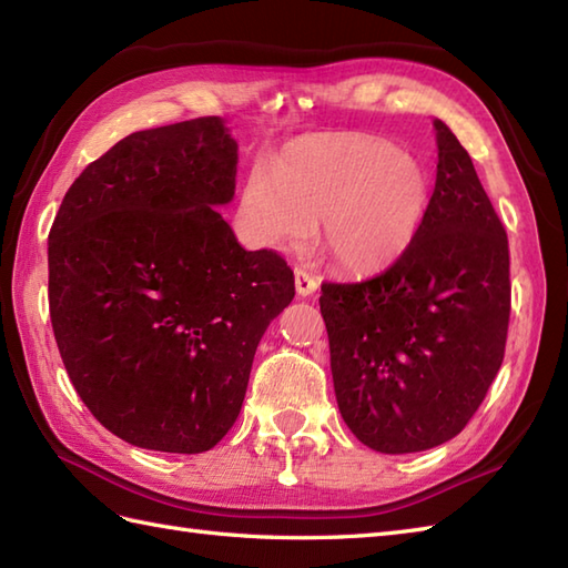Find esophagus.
I'll return each mask as SVG.
<instances>
[{"label":"esophagus","instance_id":"esophagus-1","mask_svg":"<svg viewBox=\"0 0 568 568\" xmlns=\"http://www.w3.org/2000/svg\"><path fill=\"white\" fill-rule=\"evenodd\" d=\"M317 277L312 275L310 271H305L303 265H297L295 268V291H297V295H303V297H307V295H312L317 291Z\"/></svg>","mask_w":568,"mask_h":568}]
</instances>
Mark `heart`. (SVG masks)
<instances>
[{
	"label": "heart",
	"instance_id": "heart-1",
	"mask_svg": "<svg viewBox=\"0 0 568 568\" xmlns=\"http://www.w3.org/2000/svg\"><path fill=\"white\" fill-rule=\"evenodd\" d=\"M432 202V178L415 155L361 134L303 139L246 173L239 220L265 248L303 246L320 222V244L348 271L390 265L413 244Z\"/></svg>",
	"mask_w": 568,
	"mask_h": 568
}]
</instances>
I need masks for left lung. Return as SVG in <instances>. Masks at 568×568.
Instances as JSON below:
<instances>
[{
  "label": "left lung",
  "instance_id": "left-lung-1",
  "mask_svg": "<svg viewBox=\"0 0 568 568\" xmlns=\"http://www.w3.org/2000/svg\"><path fill=\"white\" fill-rule=\"evenodd\" d=\"M434 129L437 183L413 244L368 281L322 283L339 413L381 454L456 437L508 342V234L468 151L439 119Z\"/></svg>",
  "mask_w": 568,
  "mask_h": 568
}]
</instances>
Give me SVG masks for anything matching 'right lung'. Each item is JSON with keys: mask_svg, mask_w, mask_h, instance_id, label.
<instances>
[{"mask_svg": "<svg viewBox=\"0 0 568 568\" xmlns=\"http://www.w3.org/2000/svg\"><path fill=\"white\" fill-rule=\"evenodd\" d=\"M220 116L129 134L65 192L48 234V305L82 403L141 449L200 454L232 429L253 354L293 303L291 265L246 251Z\"/></svg>", "mask_w": 568, "mask_h": 568, "instance_id": "1", "label": "right lung"}]
</instances>
